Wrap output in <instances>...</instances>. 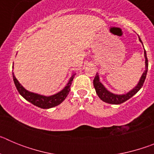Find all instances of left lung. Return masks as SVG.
<instances>
[{
    "label": "left lung",
    "mask_w": 154,
    "mask_h": 154,
    "mask_svg": "<svg viewBox=\"0 0 154 154\" xmlns=\"http://www.w3.org/2000/svg\"><path fill=\"white\" fill-rule=\"evenodd\" d=\"M139 40L140 42L142 43V41L140 38L139 37ZM143 44V43H142ZM144 56H145V64H146V68H145V71L143 73L142 76H141L140 79L139 81L138 84H137V86L135 88H133L131 91H130L129 92L126 94H123V95H116V94H113L112 92H110L109 91L107 90L106 88L104 87V85L99 82V77L98 75V74L96 73V75L95 77L93 80V85L95 87V89H96V92L97 93L98 96L100 98L101 100H103V102L107 103H109V104H121V103H124L126 100H128L129 99L133 96L138 92L140 89L142 88L143 85L144 83V81L146 79V73H147L148 70V60L147 57H146V51L144 50Z\"/></svg>",
    "instance_id": "obj_1"
}]
</instances>
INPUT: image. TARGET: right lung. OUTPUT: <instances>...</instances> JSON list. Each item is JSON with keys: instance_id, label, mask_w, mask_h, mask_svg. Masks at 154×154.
<instances>
[{"instance_id": "1", "label": "right lung", "mask_w": 154, "mask_h": 154, "mask_svg": "<svg viewBox=\"0 0 154 154\" xmlns=\"http://www.w3.org/2000/svg\"><path fill=\"white\" fill-rule=\"evenodd\" d=\"M12 74H13V79L14 85H15L20 95H21L24 99H26L27 101L30 102V103L36 106L40 107L42 109L52 108V107H55L58 105L61 104L69 95L71 85H72V82L75 75L73 74L72 75L67 85H65V87L62 91L55 94V95H52V96H45L26 90L21 84L19 83V82L17 81V79L14 76V72Z\"/></svg>"}]
</instances>
